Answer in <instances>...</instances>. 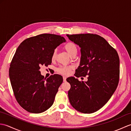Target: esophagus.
<instances>
[{
  "instance_id": "esophagus-1",
  "label": "esophagus",
  "mask_w": 131,
  "mask_h": 131,
  "mask_svg": "<svg viewBox=\"0 0 131 131\" xmlns=\"http://www.w3.org/2000/svg\"><path fill=\"white\" fill-rule=\"evenodd\" d=\"M63 82H66V78L65 77H63Z\"/></svg>"
}]
</instances>
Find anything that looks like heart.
I'll return each instance as SVG.
<instances>
[{"mask_svg": "<svg viewBox=\"0 0 131 131\" xmlns=\"http://www.w3.org/2000/svg\"><path fill=\"white\" fill-rule=\"evenodd\" d=\"M63 48L71 56H72L73 54H77V47L75 45V44L72 42V41H68L67 43L65 44ZM56 56L57 51L56 50H54L51 55L52 61H54ZM73 69V66H60L57 69V71L60 74L64 75H68L70 74L71 71Z\"/></svg>", "mask_w": 131, "mask_h": 131, "instance_id": "1", "label": "heart"}]
</instances>
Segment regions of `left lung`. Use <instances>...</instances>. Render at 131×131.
<instances>
[{"label":"left lung","instance_id":"obj_1","mask_svg":"<svg viewBox=\"0 0 131 131\" xmlns=\"http://www.w3.org/2000/svg\"><path fill=\"white\" fill-rule=\"evenodd\" d=\"M80 47V63L75 73L77 78L88 76L87 82L74 77L66 79L70 84V103L84 114L97 112L106 104L118 87L120 66L116 50L97 34L67 35Z\"/></svg>","mask_w":131,"mask_h":131}]
</instances>
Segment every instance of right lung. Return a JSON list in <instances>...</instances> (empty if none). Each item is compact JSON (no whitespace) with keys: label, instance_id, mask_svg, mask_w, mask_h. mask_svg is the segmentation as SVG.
Instances as JSON below:
<instances>
[{"label":"right lung","instance_id":"1","mask_svg":"<svg viewBox=\"0 0 131 131\" xmlns=\"http://www.w3.org/2000/svg\"><path fill=\"white\" fill-rule=\"evenodd\" d=\"M65 41L60 35L42 34L26 39L17 49L10 64L9 79L17 101L27 112L43 113L53 104L63 78L54 74L44 78L40 66L51 65L53 51Z\"/></svg>","mask_w":131,"mask_h":131}]
</instances>
